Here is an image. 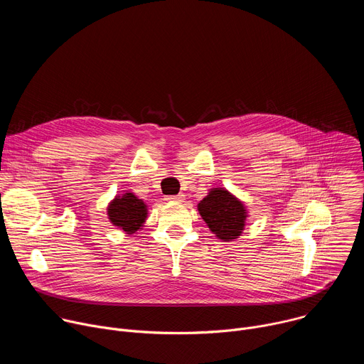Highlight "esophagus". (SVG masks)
<instances>
[{
  "label": "esophagus",
  "mask_w": 364,
  "mask_h": 364,
  "mask_svg": "<svg viewBox=\"0 0 364 364\" xmlns=\"http://www.w3.org/2000/svg\"><path fill=\"white\" fill-rule=\"evenodd\" d=\"M167 200H170V201H183L184 200V194H177V196H168L167 197Z\"/></svg>",
  "instance_id": "1"
}]
</instances>
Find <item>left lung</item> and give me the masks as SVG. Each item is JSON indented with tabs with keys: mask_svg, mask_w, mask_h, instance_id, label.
<instances>
[{
	"mask_svg": "<svg viewBox=\"0 0 364 364\" xmlns=\"http://www.w3.org/2000/svg\"><path fill=\"white\" fill-rule=\"evenodd\" d=\"M197 210L210 232L223 242L237 239L249 216L243 201L225 187L210 188L197 204Z\"/></svg>",
	"mask_w": 364,
	"mask_h": 364,
	"instance_id": "left-lung-1",
	"label": "left lung"
}]
</instances>
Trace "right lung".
<instances>
[{"label": "right lung", "instance_id": "add662e5", "mask_svg": "<svg viewBox=\"0 0 364 364\" xmlns=\"http://www.w3.org/2000/svg\"><path fill=\"white\" fill-rule=\"evenodd\" d=\"M109 222L125 235H134L142 229L148 218L146 203L131 191L117 194L107 207Z\"/></svg>", "mask_w": 364, "mask_h": 364}]
</instances>
